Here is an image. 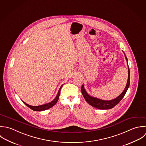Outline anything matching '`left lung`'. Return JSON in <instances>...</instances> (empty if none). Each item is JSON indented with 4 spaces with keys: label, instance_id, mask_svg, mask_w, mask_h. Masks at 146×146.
<instances>
[{
    "label": "left lung",
    "instance_id": "1",
    "mask_svg": "<svg viewBox=\"0 0 146 146\" xmlns=\"http://www.w3.org/2000/svg\"><path fill=\"white\" fill-rule=\"evenodd\" d=\"M125 56L126 60L127 62V64L128 65V80H127V82L126 86L124 90L118 97H117L115 99L109 100V101L102 100H101V99H99V98H96V97H92V96L89 95L84 88V85H82V86L81 88L82 94L84 98L85 99L86 101L89 105H90L92 106H93L95 108L98 109H101V110H107V109H112L115 106H116L118 104H119V102L124 97V96L130 86V72L129 66L128 65V60H127V58L125 54Z\"/></svg>",
    "mask_w": 146,
    "mask_h": 146
}]
</instances>
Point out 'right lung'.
Returning a JSON list of instances; mask_svg holds the SVG:
<instances>
[{
	"instance_id": "obj_1",
	"label": "right lung",
	"mask_w": 146,
	"mask_h": 146,
	"mask_svg": "<svg viewBox=\"0 0 146 146\" xmlns=\"http://www.w3.org/2000/svg\"><path fill=\"white\" fill-rule=\"evenodd\" d=\"M64 84H62L61 87L59 89V90L57 93V94L56 96V97H55V98L52 101H51L50 102H49L48 104H44V105H40V106H31V105H29L28 104H26L25 102H24V101H23V102L29 108H30L31 109L33 110V111H44V110H47L49 108H51L52 107H53L56 103L58 101V98H59V96H60V91H61V89L62 88V86H63Z\"/></svg>"
}]
</instances>
